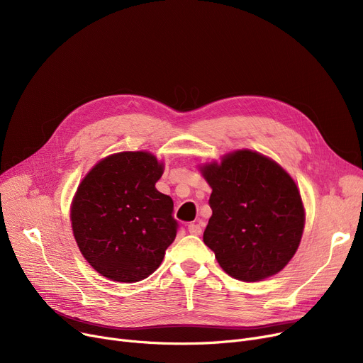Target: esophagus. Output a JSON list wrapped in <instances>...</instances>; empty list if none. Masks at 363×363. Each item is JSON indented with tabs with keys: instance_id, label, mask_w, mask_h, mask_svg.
Wrapping results in <instances>:
<instances>
[{
	"instance_id": "esophagus-1",
	"label": "esophagus",
	"mask_w": 363,
	"mask_h": 363,
	"mask_svg": "<svg viewBox=\"0 0 363 363\" xmlns=\"http://www.w3.org/2000/svg\"><path fill=\"white\" fill-rule=\"evenodd\" d=\"M188 231H189V234H193V235H200L201 231H203V225L201 223H189Z\"/></svg>"
}]
</instances>
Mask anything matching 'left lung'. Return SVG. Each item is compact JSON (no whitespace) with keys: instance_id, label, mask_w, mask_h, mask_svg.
<instances>
[{"instance_id":"1","label":"left lung","mask_w":363,"mask_h":363,"mask_svg":"<svg viewBox=\"0 0 363 363\" xmlns=\"http://www.w3.org/2000/svg\"><path fill=\"white\" fill-rule=\"evenodd\" d=\"M212 186V218L203 234L220 268L255 282L278 274L294 256L304 226L297 185L281 166L241 150L203 167Z\"/></svg>"}]
</instances>
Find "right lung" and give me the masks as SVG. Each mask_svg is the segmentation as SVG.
Listing matches in <instances>:
<instances>
[{"label":"right lung","mask_w":363,"mask_h":363,"mask_svg":"<svg viewBox=\"0 0 363 363\" xmlns=\"http://www.w3.org/2000/svg\"><path fill=\"white\" fill-rule=\"evenodd\" d=\"M163 164L145 151L101 160L85 177L72 204V228L92 268L118 282H137L155 272L179 223L174 201L159 193Z\"/></svg>","instance_id":"add662e5"}]
</instances>
